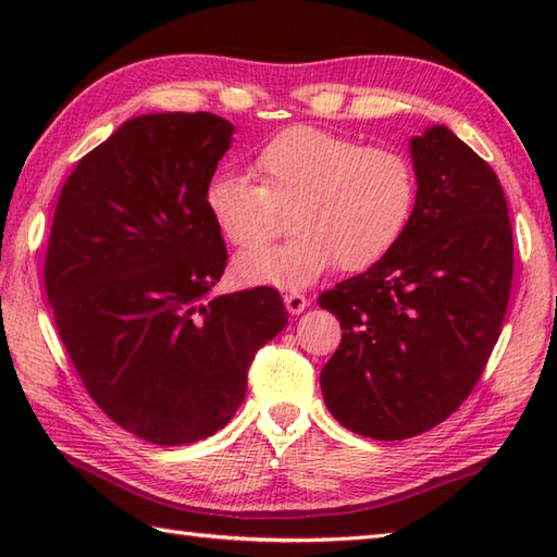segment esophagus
<instances>
[{"instance_id":"esophagus-1","label":"esophagus","mask_w":557,"mask_h":557,"mask_svg":"<svg viewBox=\"0 0 557 557\" xmlns=\"http://www.w3.org/2000/svg\"><path fill=\"white\" fill-rule=\"evenodd\" d=\"M285 306H287L289 313H301L306 306H309V299H306L301 292H287L285 294Z\"/></svg>"}]
</instances>
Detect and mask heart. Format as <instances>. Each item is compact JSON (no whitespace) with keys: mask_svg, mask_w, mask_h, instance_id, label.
I'll use <instances>...</instances> for the list:
<instances>
[{"mask_svg":"<svg viewBox=\"0 0 557 557\" xmlns=\"http://www.w3.org/2000/svg\"><path fill=\"white\" fill-rule=\"evenodd\" d=\"M246 174H215L206 186V210L232 246L247 251L267 243L293 215L285 245L236 258L246 285L297 289L335 263L366 270L393 248L417 206V170L397 148L315 126H292L272 136Z\"/></svg>","mask_w":557,"mask_h":557,"instance_id":"1","label":"heart"}]
</instances>
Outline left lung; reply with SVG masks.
<instances>
[{
  "label": "left lung",
  "mask_w": 557,
  "mask_h": 557,
  "mask_svg": "<svg viewBox=\"0 0 557 557\" xmlns=\"http://www.w3.org/2000/svg\"><path fill=\"white\" fill-rule=\"evenodd\" d=\"M417 206L401 239L323 292L342 342L323 371L330 413L375 441H407L459 409L500 337L512 224L498 174L449 128L411 140Z\"/></svg>",
  "instance_id": "obj_1"
}]
</instances>
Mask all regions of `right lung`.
Listing matches in <instances>:
<instances>
[{"label": "right lung", "mask_w": 557, "mask_h": 557, "mask_svg": "<svg viewBox=\"0 0 557 557\" xmlns=\"http://www.w3.org/2000/svg\"><path fill=\"white\" fill-rule=\"evenodd\" d=\"M210 112L144 114L83 156L57 200L45 289L88 395L156 445L220 431L256 351L287 325L277 289L208 299L227 246L206 186L232 144Z\"/></svg>", "instance_id": "add662e5"}]
</instances>
